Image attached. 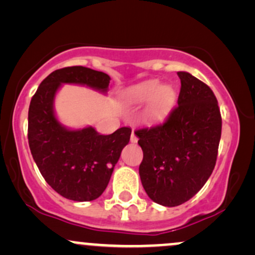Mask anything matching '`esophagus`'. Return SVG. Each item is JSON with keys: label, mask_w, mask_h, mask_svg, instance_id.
Masks as SVG:
<instances>
[{"label": "esophagus", "mask_w": 255, "mask_h": 255, "mask_svg": "<svg viewBox=\"0 0 255 255\" xmlns=\"http://www.w3.org/2000/svg\"><path fill=\"white\" fill-rule=\"evenodd\" d=\"M130 142H133V144H135V142H137V136L135 135V134H134V131H133V133H131V135H130Z\"/></svg>", "instance_id": "esophagus-1"}]
</instances>
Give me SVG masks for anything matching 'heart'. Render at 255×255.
Wrapping results in <instances>:
<instances>
[{
	"instance_id": "b5f03b06",
	"label": "heart",
	"mask_w": 255,
	"mask_h": 255,
	"mask_svg": "<svg viewBox=\"0 0 255 255\" xmlns=\"http://www.w3.org/2000/svg\"><path fill=\"white\" fill-rule=\"evenodd\" d=\"M176 91L171 85H160L151 80L136 85L129 92V102L134 105L145 104L144 118L146 121H159L164 119L176 102Z\"/></svg>"
}]
</instances>
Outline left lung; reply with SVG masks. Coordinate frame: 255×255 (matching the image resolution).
Masks as SVG:
<instances>
[{"label": "left lung", "mask_w": 255, "mask_h": 255, "mask_svg": "<svg viewBox=\"0 0 255 255\" xmlns=\"http://www.w3.org/2000/svg\"><path fill=\"white\" fill-rule=\"evenodd\" d=\"M177 107L163 125L135 130L144 152L139 175L154 203L174 207L203 188L217 159L222 118L212 90L187 72H177Z\"/></svg>", "instance_id": "left-lung-1"}]
</instances>
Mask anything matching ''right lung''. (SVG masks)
I'll use <instances>...</instances> for the list:
<instances>
[{
	"label": "right lung",
	"instance_id": "obj_1",
	"mask_svg": "<svg viewBox=\"0 0 255 255\" xmlns=\"http://www.w3.org/2000/svg\"><path fill=\"white\" fill-rule=\"evenodd\" d=\"M110 77L83 66L57 69L48 75L31 99L28 145L44 180L54 191L73 201H92L109 183L131 129L98 133L92 126L66 127L57 119L55 98L62 85H80L107 95Z\"/></svg>",
	"mask_w": 255,
	"mask_h": 255
}]
</instances>
